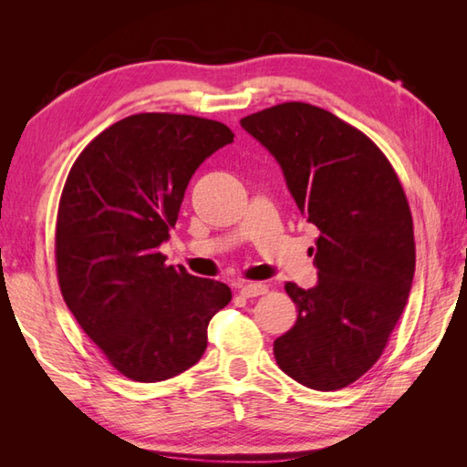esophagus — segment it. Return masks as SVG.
<instances>
[{
  "label": "esophagus",
  "instance_id": "esophagus-1",
  "mask_svg": "<svg viewBox=\"0 0 467 467\" xmlns=\"http://www.w3.org/2000/svg\"><path fill=\"white\" fill-rule=\"evenodd\" d=\"M266 291H269V286H266L265 283H246V285L241 286V295L246 296V299H251V296L265 295Z\"/></svg>",
  "mask_w": 467,
  "mask_h": 467
}]
</instances>
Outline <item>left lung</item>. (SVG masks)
<instances>
[{"label":"left lung","instance_id":"1","mask_svg":"<svg viewBox=\"0 0 467 467\" xmlns=\"http://www.w3.org/2000/svg\"><path fill=\"white\" fill-rule=\"evenodd\" d=\"M241 126L279 162L306 223L319 228L311 289L286 283L296 323L275 341L281 369L335 391L379 359L410 299L413 221L398 174L361 130L305 102L246 116Z\"/></svg>","mask_w":467,"mask_h":467}]
</instances>
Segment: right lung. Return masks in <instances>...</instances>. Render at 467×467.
Masks as SVG:
<instances>
[{"instance_id":"obj_1","label":"right lung","mask_w":467,"mask_h":467,"mask_svg":"<svg viewBox=\"0 0 467 467\" xmlns=\"http://www.w3.org/2000/svg\"><path fill=\"white\" fill-rule=\"evenodd\" d=\"M234 134L186 114H134L76 158L59 198L57 281L67 309L114 369L156 383L206 349L231 289L166 266L158 251L176 224L196 168Z\"/></svg>"}]
</instances>
